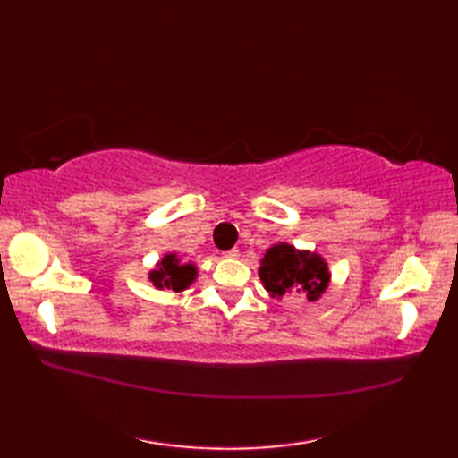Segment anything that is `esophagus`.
Here are the masks:
<instances>
[{
  "label": "esophagus",
  "mask_w": 458,
  "mask_h": 458,
  "mask_svg": "<svg viewBox=\"0 0 458 458\" xmlns=\"http://www.w3.org/2000/svg\"><path fill=\"white\" fill-rule=\"evenodd\" d=\"M222 256H224V258H228V259H234V258H238V250H236V248H232V250H228V251H224Z\"/></svg>",
  "instance_id": "1"
}]
</instances>
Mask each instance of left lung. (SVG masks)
I'll list each match as a JSON object with an SVG mask.
<instances>
[{
  "label": "left lung",
  "mask_w": 458,
  "mask_h": 458,
  "mask_svg": "<svg viewBox=\"0 0 458 458\" xmlns=\"http://www.w3.org/2000/svg\"><path fill=\"white\" fill-rule=\"evenodd\" d=\"M259 279L271 297L301 293L307 301H318L328 287L330 271L317 251L297 250L287 242H279L259 259Z\"/></svg>",
  "instance_id": "left-lung-1"
}]
</instances>
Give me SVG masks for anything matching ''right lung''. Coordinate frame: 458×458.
Instances as JSON below:
<instances>
[{
	"mask_svg": "<svg viewBox=\"0 0 458 458\" xmlns=\"http://www.w3.org/2000/svg\"><path fill=\"white\" fill-rule=\"evenodd\" d=\"M199 276L197 266L189 261V264H182L177 254H165L155 269L149 271L148 279L153 284L155 289H171V291H184L189 285L194 284V279Z\"/></svg>",
	"mask_w": 458,
	"mask_h": 458,
	"instance_id": "1",
	"label": "right lung"
}]
</instances>
